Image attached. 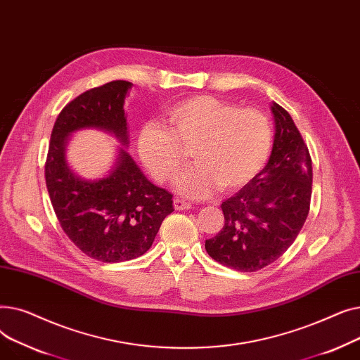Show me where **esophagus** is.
Instances as JSON below:
<instances>
[{"instance_id":"obj_1","label":"esophagus","mask_w":360,"mask_h":360,"mask_svg":"<svg viewBox=\"0 0 360 360\" xmlns=\"http://www.w3.org/2000/svg\"><path fill=\"white\" fill-rule=\"evenodd\" d=\"M174 207H175V210H188V209H191V202H188L181 198H175Z\"/></svg>"}]
</instances>
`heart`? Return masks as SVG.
Returning <instances> with one entry per match:
<instances>
[{"label":"heart","mask_w":360,"mask_h":360,"mask_svg":"<svg viewBox=\"0 0 360 360\" xmlns=\"http://www.w3.org/2000/svg\"><path fill=\"white\" fill-rule=\"evenodd\" d=\"M169 131L146 125L139 153L160 182H170L191 151L195 165L176 181V190L191 198L210 195L217 186L235 191L247 185L266 165L273 144L269 118L252 108L213 96L188 98L166 112Z\"/></svg>","instance_id":"obj_1"}]
</instances>
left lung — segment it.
Listing matches in <instances>:
<instances>
[{"mask_svg": "<svg viewBox=\"0 0 360 360\" xmlns=\"http://www.w3.org/2000/svg\"><path fill=\"white\" fill-rule=\"evenodd\" d=\"M276 136L269 163L221 202L224 226L205 251L236 271H258L295 242L311 205L312 160L286 109L271 105Z\"/></svg>", "mask_w": 360, "mask_h": 360, "instance_id": "left-lung-1", "label": "left lung"}]
</instances>
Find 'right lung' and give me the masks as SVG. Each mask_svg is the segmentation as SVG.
Here are the masks:
<instances>
[{
	"mask_svg": "<svg viewBox=\"0 0 360 360\" xmlns=\"http://www.w3.org/2000/svg\"><path fill=\"white\" fill-rule=\"evenodd\" d=\"M131 86L109 82L67 103L53 124L45 162L46 188L63 231L82 252L102 262L143 255L174 212V195L151 184L122 147L115 167L96 181L74 175L65 160L68 136L83 128L108 131L128 146L124 99Z\"/></svg>",
	"mask_w": 360,
	"mask_h": 360,
	"instance_id": "1",
	"label": "right lung"
}]
</instances>
